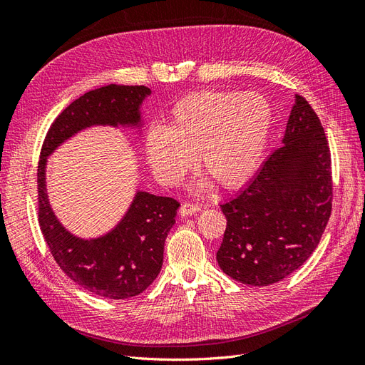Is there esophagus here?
Returning a JSON list of instances; mask_svg holds the SVG:
<instances>
[{
    "label": "esophagus",
    "instance_id": "esophagus-1",
    "mask_svg": "<svg viewBox=\"0 0 365 365\" xmlns=\"http://www.w3.org/2000/svg\"><path fill=\"white\" fill-rule=\"evenodd\" d=\"M197 212H201V207L197 204H193V202H185L181 205L180 208V213L181 216H189V215H195Z\"/></svg>",
    "mask_w": 365,
    "mask_h": 365
}]
</instances>
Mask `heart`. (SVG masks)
I'll list each match as a JSON object with an SVG mask.
<instances>
[{
	"label": "heart",
	"mask_w": 365,
	"mask_h": 365,
	"mask_svg": "<svg viewBox=\"0 0 365 365\" xmlns=\"http://www.w3.org/2000/svg\"><path fill=\"white\" fill-rule=\"evenodd\" d=\"M271 125L272 109L262 94L190 93L173 106L169 128H150L148 161L161 182L176 185L197 153L201 168L213 180L236 189L259 169Z\"/></svg>",
	"instance_id": "obj_1"
}]
</instances>
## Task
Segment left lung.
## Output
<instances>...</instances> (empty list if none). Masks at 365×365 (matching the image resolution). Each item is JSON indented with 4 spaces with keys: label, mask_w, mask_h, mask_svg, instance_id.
Here are the masks:
<instances>
[{
    "label": "left lung",
    "mask_w": 365,
    "mask_h": 365,
    "mask_svg": "<svg viewBox=\"0 0 365 365\" xmlns=\"http://www.w3.org/2000/svg\"><path fill=\"white\" fill-rule=\"evenodd\" d=\"M329 143L318 115L300 94L283 146L220 208L227 217L216 259L240 283L268 286L297 271L318 247L332 213Z\"/></svg>",
    "instance_id": "8db88e82"
}]
</instances>
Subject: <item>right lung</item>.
<instances>
[{
    "label": "right lung",
    "mask_w": 365,
    "mask_h": 365,
    "mask_svg": "<svg viewBox=\"0 0 365 365\" xmlns=\"http://www.w3.org/2000/svg\"><path fill=\"white\" fill-rule=\"evenodd\" d=\"M148 94L149 88L138 85H108L85 93L53 121L38 163V219L53 259L81 288L113 300L135 297L157 279L164 242L180 202L138 192L114 231L101 239L82 240L65 231L54 217L47 201L43 169L48 153L77 130L91 125L137 123L138 106Z\"/></svg>",
    "instance_id": "1"
}]
</instances>
